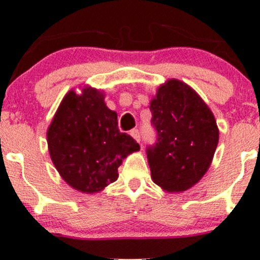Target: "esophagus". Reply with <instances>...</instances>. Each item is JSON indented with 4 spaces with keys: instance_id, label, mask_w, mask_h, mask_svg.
Wrapping results in <instances>:
<instances>
[{
    "instance_id": "esophagus-1",
    "label": "esophagus",
    "mask_w": 260,
    "mask_h": 260,
    "mask_svg": "<svg viewBox=\"0 0 260 260\" xmlns=\"http://www.w3.org/2000/svg\"><path fill=\"white\" fill-rule=\"evenodd\" d=\"M131 136H132L133 138L137 140V142L140 143V132H139L138 129H132V131H131Z\"/></svg>"
}]
</instances>
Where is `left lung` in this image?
Segmentation results:
<instances>
[{
    "label": "left lung",
    "instance_id": "obj_1",
    "mask_svg": "<svg viewBox=\"0 0 260 260\" xmlns=\"http://www.w3.org/2000/svg\"><path fill=\"white\" fill-rule=\"evenodd\" d=\"M156 142L147 147L151 178L168 192H183L208 171L219 143L213 112L186 83L171 79L150 103Z\"/></svg>",
    "mask_w": 260,
    "mask_h": 260
}]
</instances>
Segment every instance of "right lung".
Returning a JSON list of instances; mask_svg holds the SVG:
<instances>
[{
	"label": "right lung",
	"instance_id": "1",
	"mask_svg": "<svg viewBox=\"0 0 260 260\" xmlns=\"http://www.w3.org/2000/svg\"><path fill=\"white\" fill-rule=\"evenodd\" d=\"M103 92L86 86L67 92L47 129L55 168L74 189L95 193L117 180L122 160L139 150L129 134L118 129L117 113Z\"/></svg>",
	"mask_w": 260,
	"mask_h": 260
}]
</instances>
